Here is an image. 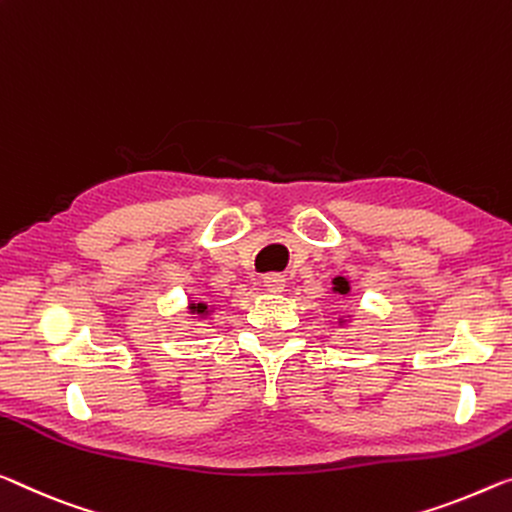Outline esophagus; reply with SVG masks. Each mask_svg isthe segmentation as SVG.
Segmentation results:
<instances>
[{
	"mask_svg": "<svg viewBox=\"0 0 512 512\" xmlns=\"http://www.w3.org/2000/svg\"><path fill=\"white\" fill-rule=\"evenodd\" d=\"M263 286L270 290V293H281L283 286H286V281H283V277H279V274H270V277H265Z\"/></svg>",
	"mask_w": 512,
	"mask_h": 512,
	"instance_id": "1",
	"label": "esophagus"
}]
</instances>
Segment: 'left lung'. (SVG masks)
<instances>
[{
	"label": "left lung",
	"mask_w": 512,
	"mask_h": 512,
	"mask_svg": "<svg viewBox=\"0 0 512 512\" xmlns=\"http://www.w3.org/2000/svg\"><path fill=\"white\" fill-rule=\"evenodd\" d=\"M332 283H334V293H338V295H348L350 293V281L345 277H336Z\"/></svg>",
	"instance_id": "1"
}]
</instances>
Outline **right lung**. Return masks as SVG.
Wrapping results in <instances>:
<instances>
[{
  "label": "right lung",
  "instance_id": "obj_1",
  "mask_svg": "<svg viewBox=\"0 0 512 512\" xmlns=\"http://www.w3.org/2000/svg\"><path fill=\"white\" fill-rule=\"evenodd\" d=\"M190 311H192V313H196V316H208V313H210L208 304H203V302H199V304H192V306H190Z\"/></svg>",
  "mask_w": 512,
  "mask_h": 512
}]
</instances>
